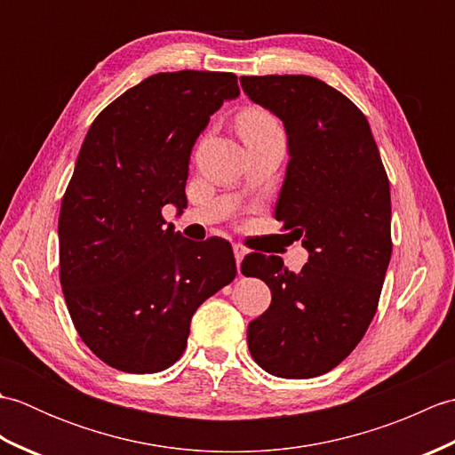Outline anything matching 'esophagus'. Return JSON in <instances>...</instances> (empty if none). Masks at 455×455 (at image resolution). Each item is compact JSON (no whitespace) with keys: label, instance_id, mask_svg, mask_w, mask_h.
Wrapping results in <instances>:
<instances>
[{"label":"esophagus","instance_id":"esophagus-1","mask_svg":"<svg viewBox=\"0 0 455 455\" xmlns=\"http://www.w3.org/2000/svg\"><path fill=\"white\" fill-rule=\"evenodd\" d=\"M233 252H235L236 267H238V274H240V264H243V259H244V256H246V248L240 246V244H235V246H233Z\"/></svg>","mask_w":455,"mask_h":455}]
</instances>
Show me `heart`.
Segmentation results:
<instances>
[{
    "label": "heart",
    "instance_id": "b5f03b06",
    "mask_svg": "<svg viewBox=\"0 0 455 455\" xmlns=\"http://www.w3.org/2000/svg\"><path fill=\"white\" fill-rule=\"evenodd\" d=\"M238 127H240V134H243L244 140L264 137V134H272V132H282L275 117H272L269 113L259 111V109H250V111L240 115Z\"/></svg>",
    "mask_w": 455,
    "mask_h": 455
}]
</instances>
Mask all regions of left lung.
Segmentation results:
<instances>
[{"mask_svg": "<svg viewBox=\"0 0 455 455\" xmlns=\"http://www.w3.org/2000/svg\"><path fill=\"white\" fill-rule=\"evenodd\" d=\"M240 85L283 121L289 164L275 219L308 250L299 274L277 256L244 258L243 274L272 291L248 324V347L267 373L308 379L350 355L377 311L393 250L387 172L365 115L328 84L243 76Z\"/></svg>", "mask_w": 455, "mask_h": 455, "instance_id": "8db88e82", "label": "left lung"}]
</instances>
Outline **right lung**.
Segmentation results:
<instances>
[{
    "label": "right lung",
    "mask_w": 455,
    "mask_h": 455,
    "mask_svg": "<svg viewBox=\"0 0 455 455\" xmlns=\"http://www.w3.org/2000/svg\"><path fill=\"white\" fill-rule=\"evenodd\" d=\"M238 93L230 72H160L85 134L58 219L60 283L84 344L115 370L178 362L193 313L236 275L230 243H191L166 227L162 207H186L193 144Z\"/></svg>",
    "instance_id": "obj_1"
}]
</instances>
